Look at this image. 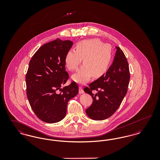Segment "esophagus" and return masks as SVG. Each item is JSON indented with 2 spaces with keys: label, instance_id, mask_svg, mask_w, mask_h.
<instances>
[{
  "label": "esophagus",
  "instance_id": "1",
  "mask_svg": "<svg viewBox=\"0 0 160 160\" xmlns=\"http://www.w3.org/2000/svg\"><path fill=\"white\" fill-rule=\"evenodd\" d=\"M83 93L84 91L83 89V88H82V87L79 86V93L81 94V93Z\"/></svg>",
  "mask_w": 160,
  "mask_h": 160
}]
</instances>
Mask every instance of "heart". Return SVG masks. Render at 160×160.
<instances>
[{"label": "heart", "instance_id": "heart-1", "mask_svg": "<svg viewBox=\"0 0 160 160\" xmlns=\"http://www.w3.org/2000/svg\"><path fill=\"white\" fill-rule=\"evenodd\" d=\"M113 57L112 47L98 39H85L77 44L76 50L70 49L66 54L65 62L70 71L78 68L83 59L84 65L72 76L78 83L88 82L92 77L98 78L109 68Z\"/></svg>", "mask_w": 160, "mask_h": 160}]
</instances>
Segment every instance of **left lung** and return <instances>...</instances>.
<instances>
[{
	"label": "left lung",
	"instance_id": "8db88e82",
	"mask_svg": "<svg viewBox=\"0 0 160 160\" xmlns=\"http://www.w3.org/2000/svg\"><path fill=\"white\" fill-rule=\"evenodd\" d=\"M116 48L113 63L106 74L84 88L93 99L91 106L86 110L93 120L102 121L114 114L127 93L130 78L128 63L122 50L119 47ZM93 90L98 92L94 95L91 92Z\"/></svg>",
	"mask_w": 160,
	"mask_h": 160
}]
</instances>
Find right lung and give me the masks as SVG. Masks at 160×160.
I'll return each instance as SVG.
<instances>
[{"label":"right lung","mask_w":160,"mask_h":160,"mask_svg":"<svg viewBox=\"0 0 160 160\" xmlns=\"http://www.w3.org/2000/svg\"><path fill=\"white\" fill-rule=\"evenodd\" d=\"M72 44L69 40L58 38L41 46L29 62L26 76L27 97L32 109L43 122L62 120L69 100L78 92L75 82L61 88L68 79L65 58Z\"/></svg>","instance_id":"add662e5"}]
</instances>
